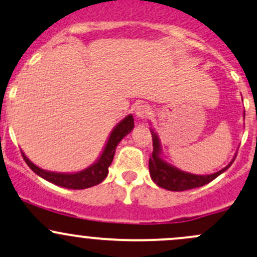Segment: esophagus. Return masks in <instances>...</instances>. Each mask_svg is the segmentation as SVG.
I'll list each match as a JSON object with an SVG mask.
<instances>
[{"label": "esophagus", "instance_id": "esophagus-1", "mask_svg": "<svg viewBox=\"0 0 257 257\" xmlns=\"http://www.w3.org/2000/svg\"><path fill=\"white\" fill-rule=\"evenodd\" d=\"M153 112L151 107L149 104H140V106L137 107L136 109V115L140 119H144V118H148Z\"/></svg>", "mask_w": 257, "mask_h": 257}]
</instances>
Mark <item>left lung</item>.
Wrapping results in <instances>:
<instances>
[{
	"instance_id": "1",
	"label": "left lung",
	"mask_w": 257,
	"mask_h": 257,
	"mask_svg": "<svg viewBox=\"0 0 257 257\" xmlns=\"http://www.w3.org/2000/svg\"><path fill=\"white\" fill-rule=\"evenodd\" d=\"M151 136H153V154H151L149 159V171L151 180L165 190L169 191H187L191 188L201 187V186L207 185L210 181L217 178L219 175L223 174L224 171L230 167V165L234 163V159L226 165L224 169L219 170L218 172L210 175H194L190 172L182 171V170L177 169L174 165L169 164L167 161L164 160L163 158V150H161L160 140H159L158 134L150 129Z\"/></svg>"
}]
</instances>
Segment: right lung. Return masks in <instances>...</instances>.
Returning a JSON list of instances; mask_svg holds the SVG:
<instances>
[{"label": "right lung", "mask_w": 257, "mask_h": 257, "mask_svg": "<svg viewBox=\"0 0 257 257\" xmlns=\"http://www.w3.org/2000/svg\"><path fill=\"white\" fill-rule=\"evenodd\" d=\"M134 128V118L133 115L129 114L120 120L117 125L113 128L112 133L109 134V138L107 140V144L104 147L103 151L97 159L96 163H93L87 169L82 170V171L74 172V174H64V172H51L43 170L34 165L22 153L24 161L27 165L33 170L38 176L43 177L44 180L49 181V182L58 185L60 187L70 188V190H83V188L92 187V186L101 183L108 175V167L112 164L113 158H114L115 148L119 144L120 140L124 137L128 136Z\"/></svg>", "instance_id": "obj_1"}]
</instances>
